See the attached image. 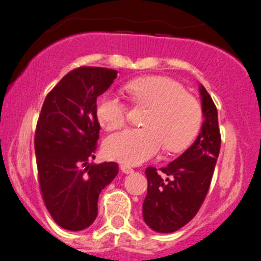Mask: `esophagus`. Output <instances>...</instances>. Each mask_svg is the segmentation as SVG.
Returning <instances> with one entry per match:
<instances>
[{
  "mask_svg": "<svg viewBox=\"0 0 261 261\" xmlns=\"http://www.w3.org/2000/svg\"><path fill=\"white\" fill-rule=\"evenodd\" d=\"M120 169L122 170L123 173H126V174H130V173L134 172L133 168H131L130 165H127V164H121L120 165Z\"/></svg>",
  "mask_w": 261,
  "mask_h": 261,
  "instance_id": "1",
  "label": "esophagus"
}]
</instances>
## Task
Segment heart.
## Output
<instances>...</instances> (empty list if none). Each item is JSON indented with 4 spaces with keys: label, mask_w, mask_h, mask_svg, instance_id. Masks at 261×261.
Instances as JSON below:
<instances>
[{
    "label": "heart",
    "mask_w": 261,
    "mask_h": 261,
    "mask_svg": "<svg viewBox=\"0 0 261 261\" xmlns=\"http://www.w3.org/2000/svg\"><path fill=\"white\" fill-rule=\"evenodd\" d=\"M133 102L147 106L144 127L126 128L109 136L105 152L110 159L136 165L151 159L163 146L179 152L191 145L198 134L203 111L198 99L175 80L147 75L125 87ZM127 106L117 97L102 94L96 102V117L105 130H117L127 121Z\"/></svg>",
    "instance_id": "heart-1"
}]
</instances>
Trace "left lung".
Listing matches in <instances>:
<instances>
[{
    "instance_id": "obj_1",
    "label": "left lung",
    "mask_w": 261,
    "mask_h": 261,
    "mask_svg": "<svg viewBox=\"0 0 261 261\" xmlns=\"http://www.w3.org/2000/svg\"><path fill=\"white\" fill-rule=\"evenodd\" d=\"M204 121L193 145L167 167L146 168L147 194L144 221L151 230L174 232L201 208L211 184L220 154L221 134L217 109L203 86L199 87Z\"/></svg>"
}]
</instances>
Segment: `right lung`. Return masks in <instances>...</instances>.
I'll return each mask as SVG.
<instances>
[{
  "instance_id": "1",
  "label": "right lung",
  "mask_w": 261,
  "mask_h": 261,
  "mask_svg": "<svg viewBox=\"0 0 261 261\" xmlns=\"http://www.w3.org/2000/svg\"><path fill=\"white\" fill-rule=\"evenodd\" d=\"M116 77L109 68H75L49 92L39 115L34 140L39 186L50 216L65 230L92 225L99 193L118 173L117 163L88 164L101 130L97 97Z\"/></svg>"
}]
</instances>
